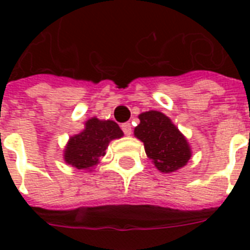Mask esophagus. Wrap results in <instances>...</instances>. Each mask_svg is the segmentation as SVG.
Masks as SVG:
<instances>
[{"label":"esophagus","mask_w":250,"mask_h":250,"mask_svg":"<svg viewBox=\"0 0 250 250\" xmlns=\"http://www.w3.org/2000/svg\"><path fill=\"white\" fill-rule=\"evenodd\" d=\"M121 127H122V129H123L125 135H127V136H129V135L132 133V127H131V125H129V123H123Z\"/></svg>","instance_id":"34e87169"}]
</instances>
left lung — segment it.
I'll list each match as a JSON object with an SVG mask.
<instances>
[{
	"label": "left lung",
	"mask_w": 250,
	"mask_h": 250,
	"mask_svg": "<svg viewBox=\"0 0 250 250\" xmlns=\"http://www.w3.org/2000/svg\"><path fill=\"white\" fill-rule=\"evenodd\" d=\"M140 125L135 127V136L144 143L146 156L165 174L186 166L192 153L188 141L178 127L164 113L149 110L139 115Z\"/></svg>",
	"instance_id": "obj_1"
}]
</instances>
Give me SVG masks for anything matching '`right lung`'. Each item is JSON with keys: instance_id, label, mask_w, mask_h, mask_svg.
Wrapping results in <instances>:
<instances>
[{"instance_id": "obj_1", "label": "right lung", "mask_w": 250, "mask_h": 250, "mask_svg": "<svg viewBox=\"0 0 250 250\" xmlns=\"http://www.w3.org/2000/svg\"><path fill=\"white\" fill-rule=\"evenodd\" d=\"M123 131L113 121L90 118L80 133L70 137L64 148V162L78 170H90L105 156L106 148L114 139H121Z\"/></svg>"}]
</instances>
